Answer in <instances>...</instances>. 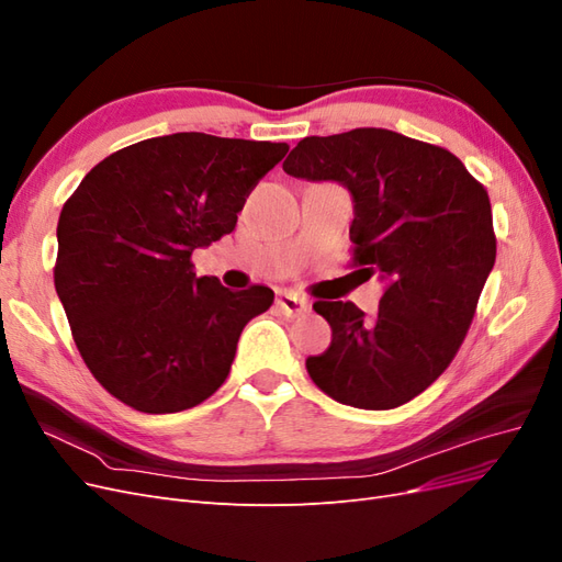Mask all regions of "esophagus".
<instances>
[{
	"label": "esophagus",
	"instance_id": "obj_1",
	"mask_svg": "<svg viewBox=\"0 0 562 562\" xmlns=\"http://www.w3.org/2000/svg\"><path fill=\"white\" fill-rule=\"evenodd\" d=\"M277 307L281 310V314H285L288 318H295L310 312V302L300 297L297 293H279L277 297Z\"/></svg>",
	"mask_w": 562,
	"mask_h": 562
}]
</instances>
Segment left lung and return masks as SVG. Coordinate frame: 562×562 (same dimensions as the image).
<instances>
[{"instance_id": "1", "label": "left lung", "mask_w": 562, "mask_h": 562, "mask_svg": "<svg viewBox=\"0 0 562 562\" xmlns=\"http://www.w3.org/2000/svg\"><path fill=\"white\" fill-rule=\"evenodd\" d=\"M283 171L347 187L351 267L386 281L375 316L353 302H314L333 342L307 359L310 378L363 411L413 401L452 363L495 267L487 190L446 147L386 128L312 135Z\"/></svg>"}]
</instances>
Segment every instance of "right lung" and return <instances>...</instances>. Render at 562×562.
<instances>
[{
    "instance_id": "obj_1",
    "label": "right lung",
    "mask_w": 562,
    "mask_h": 562,
    "mask_svg": "<svg viewBox=\"0 0 562 562\" xmlns=\"http://www.w3.org/2000/svg\"><path fill=\"white\" fill-rule=\"evenodd\" d=\"M285 143L173 133L93 166L58 220L56 293L91 375L147 415L180 413L229 375L246 323L274 291L232 293L192 252L236 227Z\"/></svg>"
}]
</instances>
